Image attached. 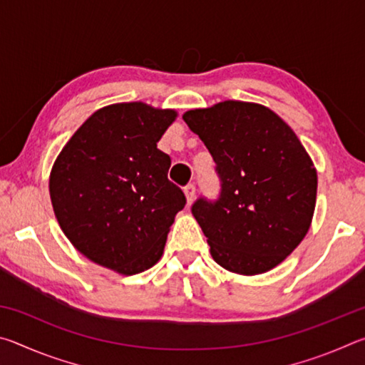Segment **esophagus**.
<instances>
[{
	"label": "esophagus",
	"instance_id": "obj_1",
	"mask_svg": "<svg viewBox=\"0 0 365 365\" xmlns=\"http://www.w3.org/2000/svg\"><path fill=\"white\" fill-rule=\"evenodd\" d=\"M183 193H185V196H187V202H188V205H191V202H193V200H195V195H196L195 185H193V183H188L187 187L183 188Z\"/></svg>",
	"mask_w": 365,
	"mask_h": 365
}]
</instances>
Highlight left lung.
<instances>
[{
	"label": "left lung",
	"mask_w": 365,
	"mask_h": 365,
	"mask_svg": "<svg viewBox=\"0 0 365 365\" xmlns=\"http://www.w3.org/2000/svg\"><path fill=\"white\" fill-rule=\"evenodd\" d=\"M220 180L217 200L193 202L197 224L222 267L242 275L274 269L311 225L317 172L294 132L270 109L224 101L183 114Z\"/></svg>",
	"instance_id": "1"
}]
</instances>
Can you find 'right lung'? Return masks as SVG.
<instances>
[{"instance_id": "add662e5", "label": "right lung", "mask_w": 365, "mask_h": 365, "mask_svg": "<svg viewBox=\"0 0 365 365\" xmlns=\"http://www.w3.org/2000/svg\"><path fill=\"white\" fill-rule=\"evenodd\" d=\"M172 109L110 104L91 114L53 165L49 195L71 243L90 261L123 275L163 256L183 191L168 178L169 154L158 141L175 120Z\"/></svg>"}]
</instances>
